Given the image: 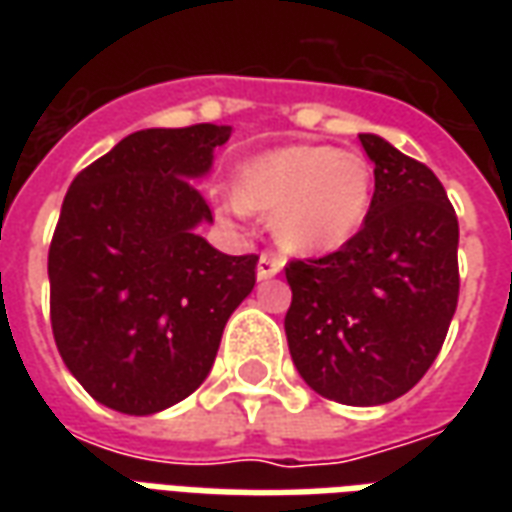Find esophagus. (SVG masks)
Listing matches in <instances>:
<instances>
[{
  "label": "esophagus",
  "mask_w": 512,
  "mask_h": 512,
  "mask_svg": "<svg viewBox=\"0 0 512 512\" xmlns=\"http://www.w3.org/2000/svg\"><path fill=\"white\" fill-rule=\"evenodd\" d=\"M279 271H282V260L277 255H263L260 257V263H257V279H271L277 277Z\"/></svg>",
  "instance_id": "obj_1"
}]
</instances>
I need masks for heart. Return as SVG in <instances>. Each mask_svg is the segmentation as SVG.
<instances>
[{
    "instance_id": "1",
    "label": "heart",
    "mask_w": 512,
    "mask_h": 512,
    "mask_svg": "<svg viewBox=\"0 0 512 512\" xmlns=\"http://www.w3.org/2000/svg\"><path fill=\"white\" fill-rule=\"evenodd\" d=\"M233 197L235 208L271 216L288 255H329L367 222L373 167L365 156L329 145L274 147L241 164Z\"/></svg>"
}]
</instances>
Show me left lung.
<instances>
[{
    "label": "left lung",
    "instance_id": "left-lung-1",
    "mask_svg": "<svg viewBox=\"0 0 512 512\" xmlns=\"http://www.w3.org/2000/svg\"><path fill=\"white\" fill-rule=\"evenodd\" d=\"M376 191L354 241L293 260L290 359L318 395L381 406L428 373L458 307V219L447 191L376 134H359Z\"/></svg>",
    "mask_w": 512,
    "mask_h": 512
}]
</instances>
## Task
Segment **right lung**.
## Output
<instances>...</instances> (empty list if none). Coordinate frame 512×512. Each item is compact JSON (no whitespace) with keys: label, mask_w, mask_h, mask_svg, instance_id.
<instances>
[{"label":"right lung","mask_w":512,"mask_h":512,"mask_svg":"<svg viewBox=\"0 0 512 512\" xmlns=\"http://www.w3.org/2000/svg\"><path fill=\"white\" fill-rule=\"evenodd\" d=\"M230 126L145 128L82 169L49 249L51 329L73 378L120 414L175 406L208 378L224 323L255 288V255L200 235L194 183Z\"/></svg>","instance_id":"add662e5"}]
</instances>
